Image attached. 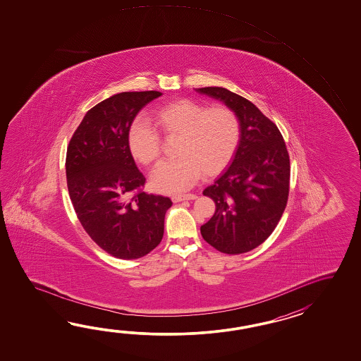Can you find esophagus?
<instances>
[{"mask_svg": "<svg viewBox=\"0 0 361 361\" xmlns=\"http://www.w3.org/2000/svg\"><path fill=\"white\" fill-rule=\"evenodd\" d=\"M197 199V196L196 195H193V193H184V195H174L171 200H173V202H180V201H184V200H195Z\"/></svg>", "mask_w": 361, "mask_h": 361, "instance_id": "obj_1", "label": "esophagus"}]
</instances>
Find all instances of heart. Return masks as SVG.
Instances as JSON below:
<instances>
[{
    "label": "heart",
    "mask_w": 361,
    "mask_h": 361,
    "mask_svg": "<svg viewBox=\"0 0 361 361\" xmlns=\"http://www.w3.org/2000/svg\"><path fill=\"white\" fill-rule=\"evenodd\" d=\"M152 120L165 138H178L176 161L164 162L152 173L154 188L179 192L204 174L221 173L236 154L241 138L238 114L227 106L213 107L192 99H177L156 108ZM131 154L145 166L161 157V137L149 123L135 120L129 129Z\"/></svg>",
    "instance_id": "obj_1"
}]
</instances>
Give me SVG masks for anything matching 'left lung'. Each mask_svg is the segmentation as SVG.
Returning a JSON list of instances; mask_svg holds the SVG:
<instances>
[{
    "mask_svg": "<svg viewBox=\"0 0 361 361\" xmlns=\"http://www.w3.org/2000/svg\"><path fill=\"white\" fill-rule=\"evenodd\" d=\"M196 92L223 102L241 123V138L230 168L202 192L214 201L215 213L200 231L207 244L222 253H246L269 238L284 213L289 154L276 125L250 100L224 87Z\"/></svg>",
    "mask_w": 361,
    "mask_h": 361,
    "instance_id": "obj_1",
    "label": "left lung"
}]
</instances>
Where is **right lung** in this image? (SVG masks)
<instances>
[{"mask_svg":"<svg viewBox=\"0 0 361 361\" xmlns=\"http://www.w3.org/2000/svg\"><path fill=\"white\" fill-rule=\"evenodd\" d=\"M160 92H125L89 109L69 140L66 174L69 197L87 235L120 259H138L164 236L171 200L142 191L146 178L129 147V129Z\"/></svg>","mask_w":361,"mask_h":361,"instance_id":"obj_1","label":"right lung"}]
</instances>
